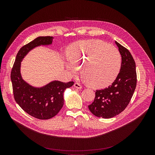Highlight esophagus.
Masks as SVG:
<instances>
[{
	"mask_svg": "<svg viewBox=\"0 0 155 155\" xmlns=\"http://www.w3.org/2000/svg\"><path fill=\"white\" fill-rule=\"evenodd\" d=\"M74 86L75 87L77 88V89H81V88H82L81 85L80 83H75Z\"/></svg>",
	"mask_w": 155,
	"mask_h": 155,
	"instance_id": "34e87169",
	"label": "esophagus"
}]
</instances>
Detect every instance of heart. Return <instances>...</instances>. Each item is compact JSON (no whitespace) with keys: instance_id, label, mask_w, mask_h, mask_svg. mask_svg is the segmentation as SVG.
Instances as JSON below:
<instances>
[{"instance_id":"b5f03b06","label":"heart","mask_w":155,"mask_h":155,"mask_svg":"<svg viewBox=\"0 0 155 155\" xmlns=\"http://www.w3.org/2000/svg\"><path fill=\"white\" fill-rule=\"evenodd\" d=\"M65 63L69 72L75 75L81 68L86 83L94 88L112 84L117 77L121 65V56L114 46L102 40L92 39L75 43L68 50Z\"/></svg>"}]
</instances>
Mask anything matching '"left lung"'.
<instances>
[{"mask_svg": "<svg viewBox=\"0 0 155 155\" xmlns=\"http://www.w3.org/2000/svg\"><path fill=\"white\" fill-rule=\"evenodd\" d=\"M121 56L120 71L112 85L96 90L93 102L88 105L97 117L110 118L120 114L129 104L137 84L136 63L127 49L115 41Z\"/></svg>", "mask_w": 155, "mask_h": 155, "instance_id": "obj_1", "label": "left lung"}]
</instances>
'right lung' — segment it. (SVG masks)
Masks as SVG:
<instances>
[{"label": "right lung", "instance_id": "right-lung-1", "mask_svg": "<svg viewBox=\"0 0 155 155\" xmlns=\"http://www.w3.org/2000/svg\"><path fill=\"white\" fill-rule=\"evenodd\" d=\"M53 37H38L22 47L18 51L11 72L14 98L24 111L40 120H48L56 115L64 105V92L74 81L64 83L54 80L40 87L26 82L21 75V62L33 48L50 45Z\"/></svg>", "mask_w": 155, "mask_h": 155}]
</instances>
